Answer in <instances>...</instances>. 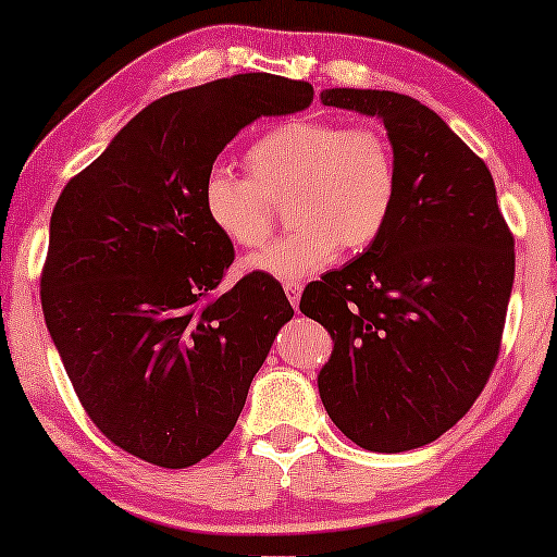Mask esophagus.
Segmentation results:
<instances>
[{"label":"esophagus","mask_w":557,"mask_h":557,"mask_svg":"<svg viewBox=\"0 0 557 557\" xmlns=\"http://www.w3.org/2000/svg\"><path fill=\"white\" fill-rule=\"evenodd\" d=\"M284 292H286V296H288V301H292V307H294V309L299 307V299H301L304 286L296 284V281H294V284H286V286H284Z\"/></svg>","instance_id":"obj_1"}]
</instances>
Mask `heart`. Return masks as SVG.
<instances>
[{"label": "heart", "instance_id": "heart-1", "mask_svg": "<svg viewBox=\"0 0 557 557\" xmlns=\"http://www.w3.org/2000/svg\"><path fill=\"white\" fill-rule=\"evenodd\" d=\"M248 177L225 164L202 182L208 223L238 248H258L286 200L294 231L243 261L278 281H301L347 250L372 246L398 202V162L383 132L324 119H292L258 136L246 151Z\"/></svg>", "mask_w": 557, "mask_h": 557}]
</instances>
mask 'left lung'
Returning a JSON list of instances; mask_svg holds the SVG:
<instances>
[{
	"label": "left lung",
	"instance_id": "obj_1",
	"mask_svg": "<svg viewBox=\"0 0 557 557\" xmlns=\"http://www.w3.org/2000/svg\"><path fill=\"white\" fill-rule=\"evenodd\" d=\"M322 103L383 121L400 185L380 238L301 296L334 342L319 395L357 446L410 451L461 421L492 375L515 238L492 172L429 106L357 88H326Z\"/></svg>",
	"mask_w": 557,
	"mask_h": 557
}]
</instances>
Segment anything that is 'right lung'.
Returning a JSON list of instances; mask_svg holds the SVG:
<instances>
[{"label": "right lung", "instance_id": "right-lung-1", "mask_svg": "<svg viewBox=\"0 0 557 557\" xmlns=\"http://www.w3.org/2000/svg\"><path fill=\"white\" fill-rule=\"evenodd\" d=\"M311 98L309 83L269 73L157 98L58 197L45 324L90 421L136 459L185 469L215 451L294 317L261 273L215 294L235 253L200 193L243 126Z\"/></svg>", "mask_w": 557, "mask_h": 557}]
</instances>
